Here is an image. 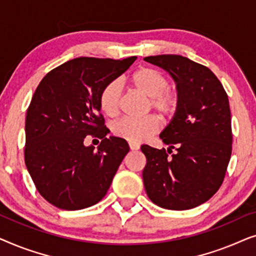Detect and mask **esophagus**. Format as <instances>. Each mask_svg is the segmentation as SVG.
<instances>
[{"label": "esophagus", "mask_w": 256, "mask_h": 256, "mask_svg": "<svg viewBox=\"0 0 256 256\" xmlns=\"http://www.w3.org/2000/svg\"><path fill=\"white\" fill-rule=\"evenodd\" d=\"M129 148H130V150H138L140 149V144L136 142H129Z\"/></svg>", "instance_id": "obj_1"}]
</instances>
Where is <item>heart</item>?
Returning <instances> with one entry per match:
<instances>
[{
    "label": "heart",
    "mask_w": 256,
    "mask_h": 256,
    "mask_svg": "<svg viewBox=\"0 0 256 256\" xmlns=\"http://www.w3.org/2000/svg\"><path fill=\"white\" fill-rule=\"evenodd\" d=\"M129 85L149 98V106L163 116H171L178 108V96L168 90L169 82L163 72L152 68H140L128 76ZM121 90L118 82H110L101 90L99 94V107L107 116L118 114L120 104ZM158 118L148 115L142 118H124L115 122L112 132L118 138L132 142H141L148 138L158 129Z\"/></svg>",
    "instance_id": "1"
}]
</instances>
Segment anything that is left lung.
Instances as JSON below:
<instances>
[{
	"label": "left lung",
	"instance_id": "8db88e82",
	"mask_svg": "<svg viewBox=\"0 0 256 256\" xmlns=\"http://www.w3.org/2000/svg\"><path fill=\"white\" fill-rule=\"evenodd\" d=\"M176 82L178 108L160 132L166 149L142 146L146 157L142 177L150 200L183 211L208 202L222 186L232 154L228 96L208 68L183 56L144 58ZM176 150L171 156L172 149Z\"/></svg>",
	"mask_w": 256,
	"mask_h": 256
}]
</instances>
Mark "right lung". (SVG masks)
I'll return each mask as SVG.
<instances>
[{
    "label": "right lung",
    "mask_w": 256,
    "mask_h": 256,
    "mask_svg": "<svg viewBox=\"0 0 256 256\" xmlns=\"http://www.w3.org/2000/svg\"><path fill=\"white\" fill-rule=\"evenodd\" d=\"M135 60L74 58L48 72L34 90L26 118L24 160L38 192L56 208H86L106 196L129 146L107 138L99 94ZM90 134L102 140L96 152L83 143Z\"/></svg>",
    "instance_id": "add662e5"
}]
</instances>
